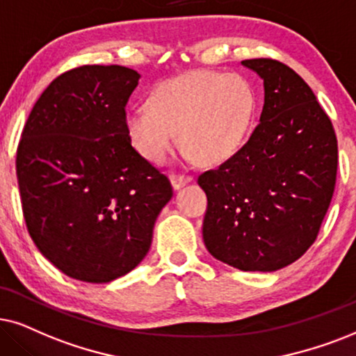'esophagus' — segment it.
Wrapping results in <instances>:
<instances>
[{
    "label": "esophagus",
    "mask_w": 356,
    "mask_h": 356,
    "mask_svg": "<svg viewBox=\"0 0 356 356\" xmlns=\"http://www.w3.org/2000/svg\"><path fill=\"white\" fill-rule=\"evenodd\" d=\"M188 181H191V177H188V175H186V174H181V172L170 174V182H172L174 188H181L182 186H186Z\"/></svg>",
    "instance_id": "esophagus-1"
}]
</instances>
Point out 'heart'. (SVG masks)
<instances>
[{
	"label": "heart",
	"instance_id": "1",
	"mask_svg": "<svg viewBox=\"0 0 356 356\" xmlns=\"http://www.w3.org/2000/svg\"><path fill=\"white\" fill-rule=\"evenodd\" d=\"M254 88L238 74L197 70L159 83L149 105L129 110L124 128L139 154L161 164L177 145L202 164L240 149L256 115Z\"/></svg>",
	"mask_w": 356,
	"mask_h": 356
}]
</instances>
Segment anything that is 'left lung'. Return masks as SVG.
<instances>
[{
	"mask_svg": "<svg viewBox=\"0 0 356 356\" xmlns=\"http://www.w3.org/2000/svg\"><path fill=\"white\" fill-rule=\"evenodd\" d=\"M243 65L264 80V105L248 141L199 174L207 193L204 241L241 271H276L316 241L335 191L339 146L312 88L274 58Z\"/></svg>",
	"mask_w": 356,
	"mask_h": 356,
	"instance_id": "8db88e82",
	"label": "left lung"
}]
</instances>
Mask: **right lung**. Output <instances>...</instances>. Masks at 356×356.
<instances>
[{
  "instance_id": "right-lung-1",
  "label": "right lung",
  "mask_w": 356,
  "mask_h": 356,
  "mask_svg": "<svg viewBox=\"0 0 356 356\" xmlns=\"http://www.w3.org/2000/svg\"><path fill=\"white\" fill-rule=\"evenodd\" d=\"M138 72L82 65L31 110L16 152L22 215L38 250L67 276L110 282L141 263L172 197L168 175L131 146L126 103Z\"/></svg>"
}]
</instances>
